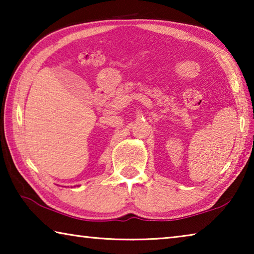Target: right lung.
Segmentation results:
<instances>
[{
    "label": "right lung",
    "mask_w": 254,
    "mask_h": 254,
    "mask_svg": "<svg viewBox=\"0 0 254 254\" xmlns=\"http://www.w3.org/2000/svg\"><path fill=\"white\" fill-rule=\"evenodd\" d=\"M74 187H75V186H74Z\"/></svg>",
    "instance_id": "1"
}]
</instances>
